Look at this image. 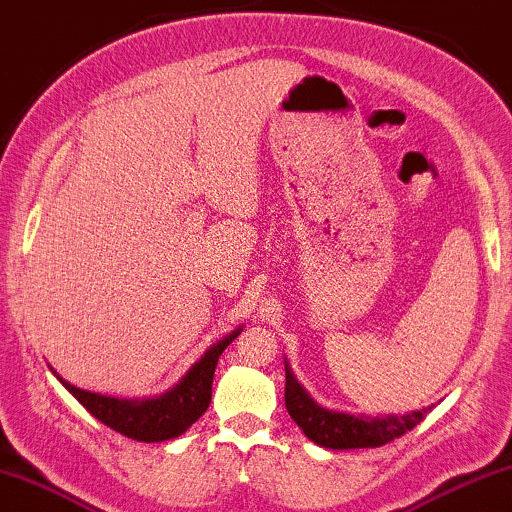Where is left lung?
Returning a JSON list of instances; mask_svg holds the SVG:
<instances>
[{
    "label": "left lung",
    "mask_w": 512,
    "mask_h": 512,
    "mask_svg": "<svg viewBox=\"0 0 512 512\" xmlns=\"http://www.w3.org/2000/svg\"><path fill=\"white\" fill-rule=\"evenodd\" d=\"M285 405L291 419L303 428V433L312 442L326 449H373L383 446L396 437L412 431L421 419L426 417L424 410L408 412V415H387V417H360L348 412L326 410L316 403L310 394L300 387L285 362Z\"/></svg>",
    "instance_id": "8db88e82"
}]
</instances>
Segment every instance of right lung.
<instances>
[{"label": "right lung", "mask_w": 512, "mask_h": 512, "mask_svg": "<svg viewBox=\"0 0 512 512\" xmlns=\"http://www.w3.org/2000/svg\"><path fill=\"white\" fill-rule=\"evenodd\" d=\"M239 332L241 328L207 348L205 355L186 371L180 383L154 399H113V396L86 392V389L70 385L61 376H56V371L54 376L95 419H100L104 426L113 428L116 433L132 437L136 442L173 440L196 424L202 412L209 408L218 358L234 342V337H239Z\"/></svg>", "instance_id": "add662e5"}]
</instances>
